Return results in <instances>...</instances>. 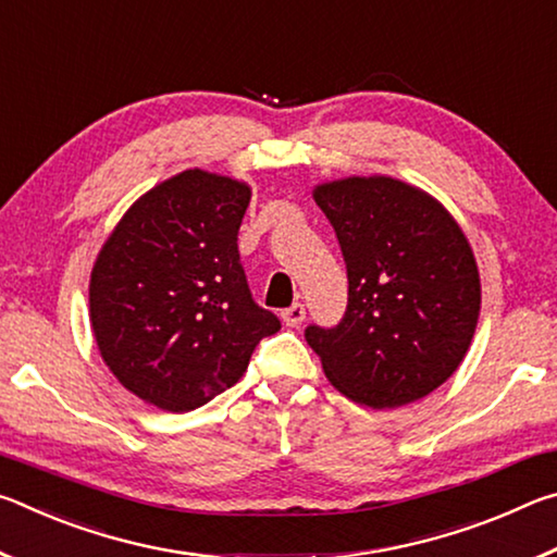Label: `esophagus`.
<instances>
[{
	"label": "esophagus",
	"mask_w": 557,
	"mask_h": 557,
	"mask_svg": "<svg viewBox=\"0 0 557 557\" xmlns=\"http://www.w3.org/2000/svg\"><path fill=\"white\" fill-rule=\"evenodd\" d=\"M305 317H307L305 305H299V301H295V305H292L289 309H285V312H282V322H285L287 326H299L301 322H305Z\"/></svg>",
	"instance_id": "1"
}]
</instances>
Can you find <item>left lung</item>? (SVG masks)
Returning <instances> with one entry per match:
<instances>
[{"mask_svg":"<svg viewBox=\"0 0 557 557\" xmlns=\"http://www.w3.org/2000/svg\"><path fill=\"white\" fill-rule=\"evenodd\" d=\"M342 245L348 305L307 344L346 398L400 408L440 388L474 336L482 285L474 252L445 206L391 176L314 188Z\"/></svg>","mask_w":557,"mask_h":557,"instance_id":"left-lung-1","label":"left lung"}]
</instances>
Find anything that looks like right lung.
<instances>
[{
	"instance_id": "add662e5",
	"label": "right lung",
	"mask_w": 557,
	"mask_h": 557,
	"mask_svg": "<svg viewBox=\"0 0 557 557\" xmlns=\"http://www.w3.org/2000/svg\"><path fill=\"white\" fill-rule=\"evenodd\" d=\"M250 186L201 169L132 203L90 275L102 361L129 393L186 412L238 383L280 319L256 305L238 252Z\"/></svg>"
}]
</instances>
